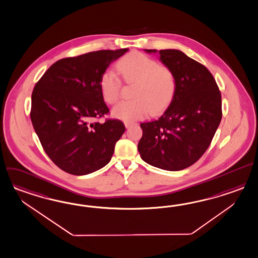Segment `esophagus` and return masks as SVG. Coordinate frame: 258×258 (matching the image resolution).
Listing matches in <instances>:
<instances>
[{
    "label": "esophagus",
    "mask_w": 258,
    "mask_h": 258,
    "mask_svg": "<svg viewBox=\"0 0 258 258\" xmlns=\"http://www.w3.org/2000/svg\"><path fill=\"white\" fill-rule=\"evenodd\" d=\"M133 125L132 123H130V122H125V126L126 128H128L131 125Z\"/></svg>",
    "instance_id": "34e87169"
}]
</instances>
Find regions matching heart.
Returning a JSON list of instances; mask_svg holds the SVG:
<instances>
[{
    "mask_svg": "<svg viewBox=\"0 0 258 258\" xmlns=\"http://www.w3.org/2000/svg\"><path fill=\"white\" fill-rule=\"evenodd\" d=\"M126 82H137L133 100L122 101L112 109V115L125 122L146 117L149 111L156 114L165 109L176 93V78L171 69L160 66L156 60L139 52L125 55L116 65ZM105 101L114 104L120 97L121 81L108 71L100 81Z\"/></svg>",
    "mask_w": 258,
    "mask_h": 258,
    "instance_id": "heart-1",
    "label": "heart"
}]
</instances>
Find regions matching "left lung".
<instances>
[{
  "instance_id": "left-lung-1",
  "label": "left lung",
  "mask_w": 258,
  "mask_h": 258,
  "mask_svg": "<svg viewBox=\"0 0 258 258\" xmlns=\"http://www.w3.org/2000/svg\"><path fill=\"white\" fill-rule=\"evenodd\" d=\"M159 55L175 75L176 93L161 117L141 123L138 151L150 165L178 171L195 164L210 146L222 117L221 94L209 70L180 50H160Z\"/></svg>"
}]
</instances>
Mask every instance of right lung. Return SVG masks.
Returning <instances> with one entry per match:
<instances>
[{"label": "right lung", "mask_w": 258, "mask_h": 258, "mask_svg": "<svg viewBox=\"0 0 258 258\" xmlns=\"http://www.w3.org/2000/svg\"><path fill=\"white\" fill-rule=\"evenodd\" d=\"M127 51L100 50L59 59L35 85L32 124L47 155L63 171L87 175L110 161L125 125L116 119L93 121L109 113L102 76Z\"/></svg>", "instance_id": "1"}]
</instances>
